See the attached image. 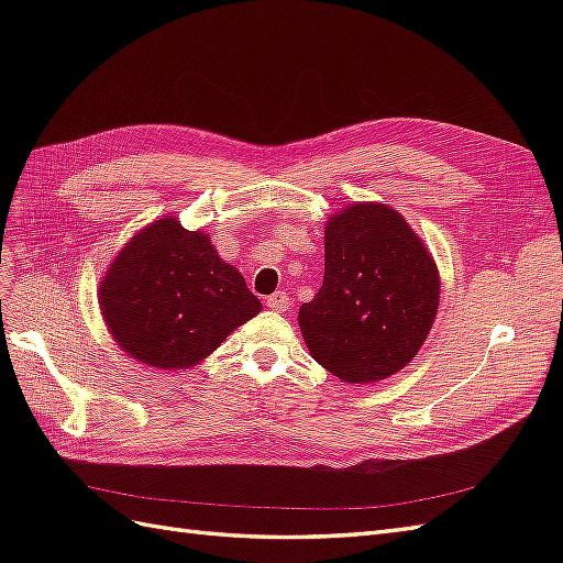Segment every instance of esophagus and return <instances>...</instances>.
Returning a JSON list of instances; mask_svg holds the SVG:
<instances>
[{
    "label": "esophagus",
    "instance_id": "obj_1",
    "mask_svg": "<svg viewBox=\"0 0 563 563\" xmlns=\"http://www.w3.org/2000/svg\"><path fill=\"white\" fill-rule=\"evenodd\" d=\"M265 305L275 312H286L288 308H291V298H288V294H284V291H277V294L265 298Z\"/></svg>",
    "mask_w": 563,
    "mask_h": 563
}]
</instances>
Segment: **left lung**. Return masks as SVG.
I'll use <instances>...</instances> for the list:
<instances>
[{
  "instance_id": "8db88e82",
  "label": "left lung",
  "mask_w": 563,
  "mask_h": 563,
  "mask_svg": "<svg viewBox=\"0 0 563 563\" xmlns=\"http://www.w3.org/2000/svg\"><path fill=\"white\" fill-rule=\"evenodd\" d=\"M437 308V265L395 209L354 203L329 220L323 284L298 314L314 362L345 383L385 380L418 354Z\"/></svg>"
}]
</instances>
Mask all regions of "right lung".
Wrapping results in <instances>:
<instances>
[{"label":"right lung","mask_w":563,"mask_h":563,"mask_svg":"<svg viewBox=\"0 0 563 563\" xmlns=\"http://www.w3.org/2000/svg\"><path fill=\"white\" fill-rule=\"evenodd\" d=\"M100 310L129 356L155 368H190L261 312L244 277L203 232L166 216L124 246L100 284Z\"/></svg>","instance_id":"add662e5"}]
</instances>
